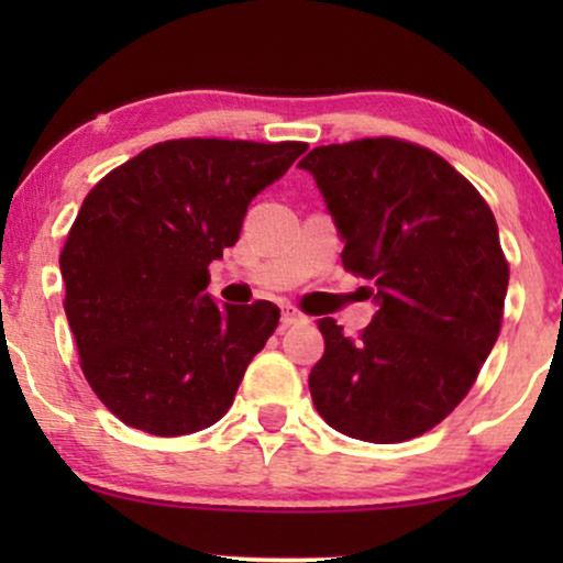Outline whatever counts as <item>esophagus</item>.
<instances>
[{
	"label": "esophagus",
	"instance_id": "obj_1",
	"mask_svg": "<svg viewBox=\"0 0 563 563\" xmlns=\"http://www.w3.org/2000/svg\"><path fill=\"white\" fill-rule=\"evenodd\" d=\"M283 325H299V322H307V318L296 307H283Z\"/></svg>",
	"mask_w": 563,
	"mask_h": 563
}]
</instances>
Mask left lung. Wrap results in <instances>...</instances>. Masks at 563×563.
<instances>
[{"label":"left lung","mask_w":563,"mask_h":563,"mask_svg":"<svg viewBox=\"0 0 563 563\" xmlns=\"http://www.w3.org/2000/svg\"><path fill=\"white\" fill-rule=\"evenodd\" d=\"M333 217L349 273L376 303L360 339L318 322L309 373L318 412L363 442L434 429L474 386L500 333L508 262L476 187L426 147L391 137L322 145L301 158Z\"/></svg>","instance_id":"8db88e82"}]
</instances>
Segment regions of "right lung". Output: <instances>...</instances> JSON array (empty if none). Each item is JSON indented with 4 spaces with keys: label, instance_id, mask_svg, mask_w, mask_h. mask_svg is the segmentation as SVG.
Instances as JSON below:
<instances>
[{
    "label": "right lung",
    "instance_id": "obj_1",
    "mask_svg": "<svg viewBox=\"0 0 563 563\" xmlns=\"http://www.w3.org/2000/svg\"><path fill=\"white\" fill-rule=\"evenodd\" d=\"M303 142L172 140L92 187L60 254L66 318L100 402L132 429L183 437L230 410L275 333L273 301L217 303L209 264Z\"/></svg>",
    "mask_w": 563,
    "mask_h": 563
}]
</instances>
